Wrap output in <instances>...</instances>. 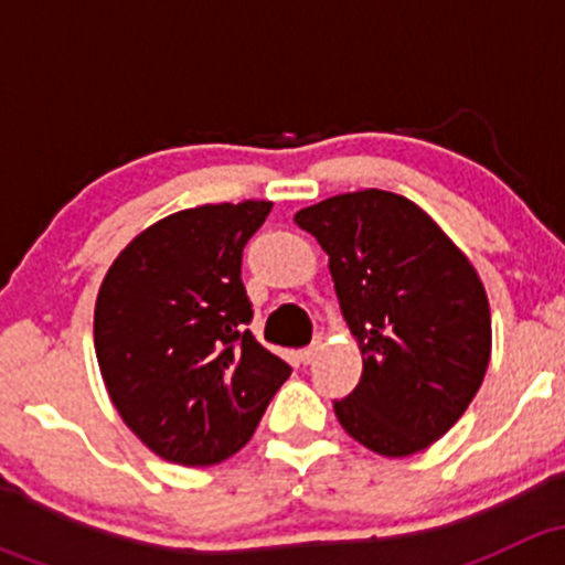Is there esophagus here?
Returning <instances> with one entry per match:
<instances>
[{
  "label": "esophagus",
  "instance_id": "34e87169",
  "mask_svg": "<svg viewBox=\"0 0 565 565\" xmlns=\"http://www.w3.org/2000/svg\"><path fill=\"white\" fill-rule=\"evenodd\" d=\"M317 352H319V341H315V344H309V347H303V350L298 352L300 363H311L317 358Z\"/></svg>",
  "mask_w": 565,
  "mask_h": 565
}]
</instances>
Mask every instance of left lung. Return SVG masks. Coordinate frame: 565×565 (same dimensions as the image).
Masks as SVG:
<instances>
[{
  "label": "left lung",
  "mask_w": 565,
  "mask_h": 565,
  "mask_svg": "<svg viewBox=\"0 0 565 565\" xmlns=\"http://www.w3.org/2000/svg\"><path fill=\"white\" fill-rule=\"evenodd\" d=\"M330 256V276L363 374L333 402L350 437L409 457L461 418L489 366L492 319L467 256L409 199L341 193L295 213Z\"/></svg>",
  "instance_id": "obj_1"
}]
</instances>
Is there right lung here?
I'll return each mask as SVG.
<instances>
[{
  "label": "right lung",
  "instance_id": "right-lung-1",
  "mask_svg": "<svg viewBox=\"0 0 565 565\" xmlns=\"http://www.w3.org/2000/svg\"><path fill=\"white\" fill-rule=\"evenodd\" d=\"M270 202L202 204L141 232L108 267L95 352L125 424L185 467L230 459L254 435L287 361L254 339L243 248Z\"/></svg>",
  "mask_w": 565,
  "mask_h": 565
}]
</instances>
